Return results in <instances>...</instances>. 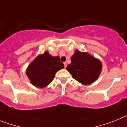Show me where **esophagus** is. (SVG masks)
<instances>
[{
	"mask_svg": "<svg viewBox=\"0 0 127 127\" xmlns=\"http://www.w3.org/2000/svg\"><path fill=\"white\" fill-rule=\"evenodd\" d=\"M64 68H66V67L67 66L66 63H64Z\"/></svg>",
	"mask_w": 127,
	"mask_h": 127,
	"instance_id": "34e87169",
	"label": "esophagus"
}]
</instances>
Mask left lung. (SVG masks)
<instances>
[{
  "label": "left lung",
  "mask_w": 127,
  "mask_h": 127,
  "mask_svg": "<svg viewBox=\"0 0 127 127\" xmlns=\"http://www.w3.org/2000/svg\"><path fill=\"white\" fill-rule=\"evenodd\" d=\"M66 70L74 79L85 85L93 83L98 79L102 70V63L87 52L75 50L71 57V63Z\"/></svg>",
  "instance_id": "1"
}]
</instances>
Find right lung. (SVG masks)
<instances>
[{
    "mask_svg": "<svg viewBox=\"0 0 127 127\" xmlns=\"http://www.w3.org/2000/svg\"><path fill=\"white\" fill-rule=\"evenodd\" d=\"M64 68V64L60 61L59 56L53 57L46 51L30 64L26 73L33 86L43 88L54 80L55 73Z\"/></svg>",
    "mask_w": 127,
    "mask_h": 127,
    "instance_id": "obj_1",
    "label": "right lung"
}]
</instances>
